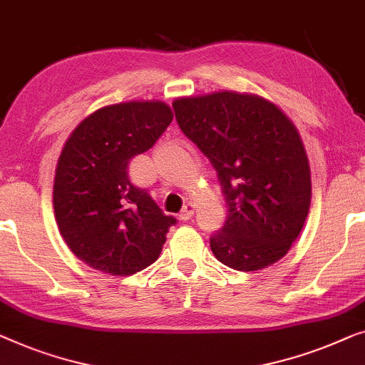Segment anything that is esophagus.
<instances>
[{"mask_svg":"<svg viewBox=\"0 0 365 365\" xmlns=\"http://www.w3.org/2000/svg\"><path fill=\"white\" fill-rule=\"evenodd\" d=\"M194 210H195V205L192 202H187L182 207L181 212H179V219H181V220H189L194 215Z\"/></svg>","mask_w":365,"mask_h":365,"instance_id":"34e87169","label":"esophagus"}]
</instances>
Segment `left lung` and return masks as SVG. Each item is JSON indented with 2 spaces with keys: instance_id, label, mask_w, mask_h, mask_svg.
I'll return each instance as SVG.
<instances>
[{
  "instance_id": "1",
  "label": "left lung",
  "mask_w": 365,
  "mask_h": 365,
  "mask_svg": "<svg viewBox=\"0 0 365 365\" xmlns=\"http://www.w3.org/2000/svg\"><path fill=\"white\" fill-rule=\"evenodd\" d=\"M179 128L209 158L227 202L210 237L219 262L257 272L287 255L311 204V171L293 121L255 93L212 92L173 102Z\"/></svg>"
}]
</instances>
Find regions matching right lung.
I'll return each mask as SVG.
<instances>
[{
	"label": "right lung",
	"instance_id": "add662e5",
	"mask_svg": "<svg viewBox=\"0 0 365 365\" xmlns=\"http://www.w3.org/2000/svg\"><path fill=\"white\" fill-rule=\"evenodd\" d=\"M173 121L161 100L107 105L83 118L57 161L54 214L73 255L113 277L158 260L176 219L128 179V163L156 143Z\"/></svg>",
	"mask_w": 365,
	"mask_h": 365
}]
</instances>
